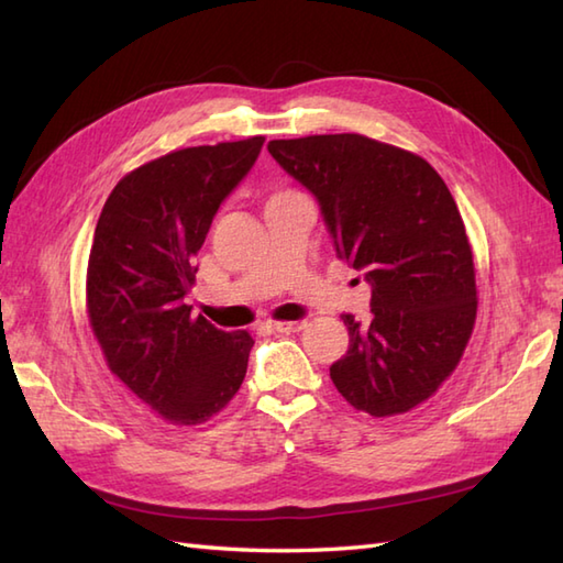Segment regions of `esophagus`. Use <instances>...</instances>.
<instances>
[{
	"instance_id": "esophagus-1",
	"label": "esophagus",
	"mask_w": 563,
	"mask_h": 563,
	"mask_svg": "<svg viewBox=\"0 0 563 563\" xmlns=\"http://www.w3.org/2000/svg\"><path fill=\"white\" fill-rule=\"evenodd\" d=\"M271 329L278 333H295L305 329V321H271Z\"/></svg>"
}]
</instances>
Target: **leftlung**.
<instances>
[{"label":"left lung","mask_w":563,"mask_h":563,"mask_svg":"<svg viewBox=\"0 0 563 563\" xmlns=\"http://www.w3.org/2000/svg\"><path fill=\"white\" fill-rule=\"evenodd\" d=\"M271 157L319 202L336 256L373 288L369 319L349 327L329 367L341 397L369 416L426 401L472 336L476 283L457 202L416 154L365 135L271 140Z\"/></svg>","instance_id":"left-lung-1"}]
</instances>
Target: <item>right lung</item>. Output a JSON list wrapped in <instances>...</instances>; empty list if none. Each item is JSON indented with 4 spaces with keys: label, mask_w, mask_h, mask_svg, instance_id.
<instances>
[{
    "label": "right lung",
    "mask_w": 563,
    "mask_h": 563,
    "mask_svg": "<svg viewBox=\"0 0 563 563\" xmlns=\"http://www.w3.org/2000/svg\"><path fill=\"white\" fill-rule=\"evenodd\" d=\"M263 137L178 150L123 176L93 232L89 321L111 373L176 426L224 409L254 339L194 317V258L224 198L256 164Z\"/></svg>",
    "instance_id": "1"
}]
</instances>
